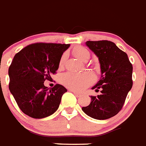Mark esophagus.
Returning <instances> with one entry per match:
<instances>
[{"label":"esophagus","instance_id":"1","mask_svg":"<svg viewBox=\"0 0 146 146\" xmlns=\"http://www.w3.org/2000/svg\"><path fill=\"white\" fill-rule=\"evenodd\" d=\"M70 91H72V92H73V93L77 96V97H80V96H82V94H81V93H78V92H76V91H75V90H70Z\"/></svg>","mask_w":146,"mask_h":146}]
</instances>
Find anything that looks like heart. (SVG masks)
Wrapping results in <instances>:
<instances>
[{
    "label": "heart",
    "instance_id": "obj_1",
    "mask_svg": "<svg viewBox=\"0 0 146 146\" xmlns=\"http://www.w3.org/2000/svg\"><path fill=\"white\" fill-rule=\"evenodd\" d=\"M73 54L78 59L84 61L90 58V52L84 47H78L73 50ZM66 59V54H62L59 60V67H62ZM94 76L90 72L75 73L68 71L62 75L61 82L66 87L76 91H82L93 83Z\"/></svg>",
    "mask_w": 146,
    "mask_h": 146
}]
</instances>
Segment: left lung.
Returning <instances> with one entry per match:
<instances>
[{"mask_svg":"<svg viewBox=\"0 0 146 146\" xmlns=\"http://www.w3.org/2000/svg\"><path fill=\"white\" fill-rule=\"evenodd\" d=\"M86 45L98 58L101 77L92 90L101 95L90 96L91 102L82 110L97 120H106L117 115L123 108L128 92L132 87L133 67L127 54L108 40L87 41Z\"/></svg>","mask_w":146,"mask_h":146,"instance_id":"obj_1","label":"left lung"}]
</instances>
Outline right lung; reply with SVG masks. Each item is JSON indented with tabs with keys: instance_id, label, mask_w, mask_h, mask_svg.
<instances>
[{
	"instance_id": "add662e5",
	"label": "right lung",
	"mask_w": 146,
	"mask_h": 146,
	"mask_svg": "<svg viewBox=\"0 0 146 146\" xmlns=\"http://www.w3.org/2000/svg\"><path fill=\"white\" fill-rule=\"evenodd\" d=\"M69 47L70 44L37 42L15 54L9 68V88L24 114L41 119L58 110L67 89L56 84L48 90L44 82L51 80Z\"/></svg>"
}]
</instances>
